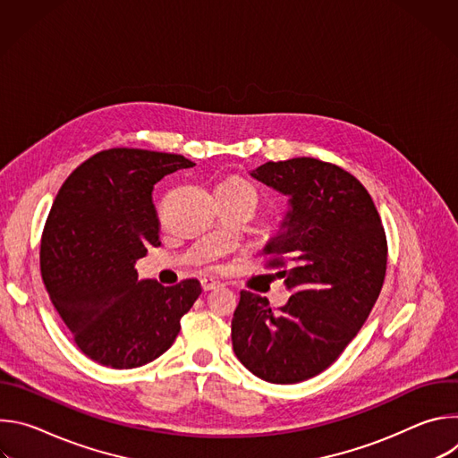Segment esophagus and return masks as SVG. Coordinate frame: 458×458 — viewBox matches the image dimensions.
Segmentation results:
<instances>
[{
    "mask_svg": "<svg viewBox=\"0 0 458 458\" xmlns=\"http://www.w3.org/2000/svg\"><path fill=\"white\" fill-rule=\"evenodd\" d=\"M201 286H203V290H205V292H210V290L217 288V286H219V283H217V281H214V279H205V281H201Z\"/></svg>",
    "mask_w": 458,
    "mask_h": 458,
    "instance_id": "1",
    "label": "esophagus"
}]
</instances>
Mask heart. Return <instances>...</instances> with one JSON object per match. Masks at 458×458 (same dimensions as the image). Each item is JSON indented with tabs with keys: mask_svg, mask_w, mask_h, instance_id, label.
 <instances>
[{
	"mask_svg": "<svg viewBox=\"0 0 458 458\" xmlns=\"http://www.w3.org/2000/svg\"><path fill=\"white\" fill-rule=\"evenodd\" d=\"M221 186H230V188H241V190H246V191H250L253 198H257L255 195V190H253V186L251 184H248L246 181H242V179H228V181H225Z\"/></svg>",
	"mask_w": 458,
	"mask_h": 458,
	"instance_id": "obj_1",
	"label": "heart"
}]
</instances>
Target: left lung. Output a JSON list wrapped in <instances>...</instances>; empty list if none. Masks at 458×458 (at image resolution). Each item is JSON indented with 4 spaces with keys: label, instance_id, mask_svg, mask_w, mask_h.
Returning a JSON list of instances; mask_svg holds the SVG:
<instances>
[{
    "label": "left lung",
    "instance_id": "1",
    "mask_svg": "<svg viewBox=\"0 0 458 458\" xmlns=\"http://www.w3.org/2000/svg\"><path fill=\"white\" fill-rule=\"evenodd\" d=\"M250 175L288 198L263 251L292 293L277 313L241 292L232 318L237 359L259 378L295 384L332 366L378 299L386 233L371 195L346 170L313 157L268 161Z\"/></svg>",
    "mask_w": 458,
    "mask_h": 458
}]
</instances>
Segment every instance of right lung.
<instances>
[{
	"label": "right lung",
	"instance_id": "right-lung-1",
	"mask_svg": "<svg viewBox=\"0 0 458 458\" xmlns=\"http://www.w3.org/2000/svg\"><path fill=\"white\" fill-rule=\"evenodd\" d=\"M193 165L177 154L110 148L55 195L41 237L43 283L80 350L103 366L130 369L163 355L201 295L199 281L163 286L138 281L134 268L161 244L154 184Z\"/></svg>",
	"mask_w": 458,
	"mask_h": 458
}]
</instances>
